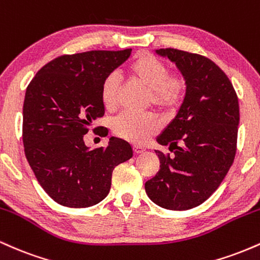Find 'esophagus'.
<instances>
[{
    "mask_svg": "<svg viewBox=\"0 0 260 260\" xmlns=\"http://www.w3.org/2000/svg\"><path fill=\"white\" fill-rule=\"evenodd\" d=\"M133 151H134V154H142L145 151V148L140 147V145H133Z\"/></svg>",
    "mask_w": 260,
    "mask_h": 260,
    "instance_id": "1",
    "label": "esophagus"
}]
</instances>
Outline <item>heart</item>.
<instances>
[{"label": "heart", "instance_id": "b5f03b06", "mask_svg": "<svg viewBox=\"0 0 260 260\" xmlns=\"http://www.w3.org/2000/svg\"><path fill=\"white\" fill-rule=\"evenodd\" d=\"M165 62L151 55L137 56L128 64L126 74L133 82L148 89L147 101L164 113H174L182 105L187 92V83L183 77L170 74ZM101 101L107 110H115L118 105L120 82L117 77H106L101 85ZM112 131L116 136L128 142L144 143L159 129L160 122L154 113L124 112L112 120Z\"/></svg>", "mask_w": 260, "mask_h": 260}]
</instances>
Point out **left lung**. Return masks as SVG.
<instances>
[{
	"mask_svg": "<svg viewBox=\"0 0 260 260\" xmlns=\"http://www.w3.org/2000/svg\"><path fill=\"white\" fill-rule=\"evenodd\" d=\"M187 83L183 103L157 137L172 155L155 150L160 170L145 182L149 198L169 210L198 207L228 175L236 154L240 106L232 83L219 66L197 53L160 49Z\"/></svg>",
	"mask_w": 260,
	"mask_h": 260,
	"instance_id": "obj_1",
	"label": "left lung"
}]
</instances>
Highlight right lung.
<instances>
[{
	"label": "right lung",
	"instance_id": "add662e5",
	"mask_svg": "<svg viewBox=\"0 0 260 260\" xmlns=\"http://www.w3.org/2000/svg\"><path fill=\"white\" fill-rule=\"evenodd\" d=\"M132 49L63 55L29 83L23 105V144L35 177L58 204L88 208L109 194L112 171L129 160L132 147L111 137L107 147L84 143L92 122L105 113L101 85ZM98 128H94L96 131Z\"/></svg>",
	"mask_w": 260,
	"mask_h": 260
}]
</instances>
